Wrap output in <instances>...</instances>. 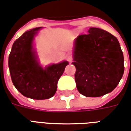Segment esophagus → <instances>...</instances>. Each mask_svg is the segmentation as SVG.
Wrapping results in <instances>:
<instances>
[{
    "label": "esophagus",
    "mask_w": 131,
    "mask_h": 131,
    "mask_svg": "<svg viewBox=\"0 0 131 131\" xmlns=\"http://www.w3.org/2000/svg\"><path fill=\"white\" fill-rule=\"evenodd\" d=\"M66 58H67V61L68 62H72V56L71 55H70V54H68L67 57H66Z\"/></svg>",
    "instance_id": "34e87169"
}]
</instances>
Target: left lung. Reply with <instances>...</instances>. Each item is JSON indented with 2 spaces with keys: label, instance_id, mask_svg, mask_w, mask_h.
I'll list each match as a JSON object with an SVG mask.
<instances>
[{
  "label": "left lung",
  "instance_id": "obj_1",
  "mask_svg": "<svg viewBox=\"0 0 131 131\" xmlns=\"http://www.w3.org/2000/svg\"><path fill=\"white\" fill-rule=\"evenodd\" d=\"M88 31L75 40L72 64L79 92L96 97L117 86L124 72V54L117 38L110 33L95 27Z\"/></svg>",
  "mask_w": 131,
  "mask_h": 131
}]
</instances>
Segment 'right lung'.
<instances>
[{
    "mask_svg": "<svg viewBox=\"0 0 131 131\" xmlns=\"http://www.w3.org/2000/svg\"><path fill=\"white\" fill-rule=\"evenodd\" d=\"M41 27L24 33L14 42L8 59L13 84L24 96L34 100L52 97L57 91L58 80L62 75L67 61L53 64L43 69L37 61L33 40Z\"/></svg>",
    "mask_w": 131,
    "mask_h": 131,
    "instance_id": "add662e5",
    "label": "right lung"
}]
</instances>
